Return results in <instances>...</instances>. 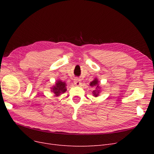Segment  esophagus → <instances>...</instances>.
<instances>
[{"label":"esophagus","mask_w":154,"mask_h":154,"mask_svg":"<svg viewBox=\"0 0 154 154\" xmlns=\"http://www.w3.org/2000/svg\"><path fill=\"white\" fill-rule=\"evenodd\" d=\"M74 85H75L79 86V85H81L82 83H81L80 80H78V79H75V80H74Z\"/></svg>","instance_id":"esophagus-1"}]
</instances>
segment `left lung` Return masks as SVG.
<instances>
[{"label": "left lung", "mask_w": 154, "mask_h": 154, "mask_svg": "<svg viewBox=\"0 0 154 154\" xmlns=\"http://www.w3.org/2000/svg\"><path fill=\"white\" fill-rule=\"evenodd\" d=\"M90 85L92 87H95V90H94L92 91V94L94 97H97L100 94V86L99 85V81L97 80V78H94V80H93V81H92L90 83Z\"/></svg>", "instance_id": "obj_1"}]
</instances>
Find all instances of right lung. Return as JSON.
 Segmentation results:
<instances>
[{
  "instance_id": "1",
  "label": "right lung",
  "mask_w": 154,
  "mask_h": 154,
  "mask_svg": "<svg viewBox=\"0 0 154 154\" xmlns=\"http://www.w3.org/2000/svg\"><path fill=\"white\" fill-rule=\"evenodd\" d=\"M67 84L66 82L58 80L55 84L51 87V91L53 92L56 96H60L67 91Z\"/></svg>"
}]
</instances>
